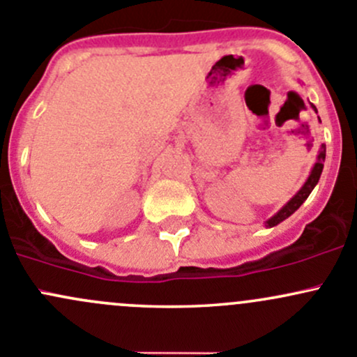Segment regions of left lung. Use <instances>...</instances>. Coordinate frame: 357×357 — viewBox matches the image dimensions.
Here are the masks:
<instances>
[{
    "label": "left lung",
    "mask_w": 357,
    "mask_h": 357,
    "mask_svg": "<svg viewBox=\"0 0 357 357\" xmlns=\"http://www.w3.org/2000/svg\"><path fill=\"white\" fill-rule=\"evenodd\" d=\"M313 109L316 112L314 106H313ZM325 154H326V148H325V144H321V149H319V154H318V161H316L313 170H311L310 178L306 180V183L303 185V189H301L299 192H297L296 196H294L292 199H290L289 203L277 213V215L271 216V218L268 220L266 222L268 227H275V225H278L280 222H284L285 218H289V216L292 215V213L296 211V209L307 199V196H310L311 190L314 189V185L318 183V180H319V175H321V172H323V161H325Z\"/></svg>",
    "instance_id": "1"
}]
</instances>
